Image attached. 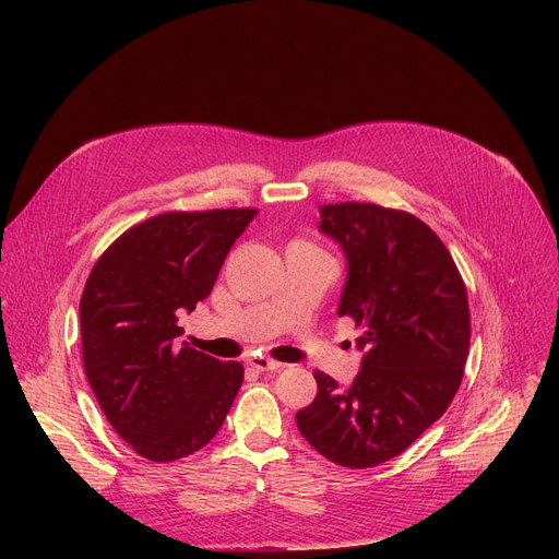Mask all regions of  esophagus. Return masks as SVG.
I'll use <instances>...</instances> for the list:
<instances>
[{"instance_id":"1","label":"esophagus","mask_w":559,"mask_h":559,"mask_svg":"<svg viewBox=\"0 0 559 559\" xmlns=\"http://www.w3.org/2000/svg\"><path fill=\"white\" fill-rule=\"evenodd\" d=\"M248 365L257 371H272V369L281 367V362H276L272 358H265V356H252V358H248Z\"/></svg>"}]
</instances>
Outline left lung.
Instances as JSON below:
<instances>
[{
    "instance_id": "left-lung-1",
    "label": "left lung",
    "mask_w": 559,
    "mask_h": 559,
    "mask_svg": "<svg viewBox=\"0 0 559 559\" xmlns=\"http://www.w3.org/2000/svg\"><path fill=\"white\" fill-rule=\"evenodd\" d=\"M318 229L345 254L338 316L362 328V362L349 386L316 371V397L296 427L328 460L369 468L401 455L451 405L471 341L466 287L414 214L334 203L321 207Z\"/></svg>"
}]
</instances>
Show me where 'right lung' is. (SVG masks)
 <instances>
[{
	"mask_svg": "<svg viewBox=\"0 0 559 559\" xmlns=\"http://www.w3.org/2000/svg\"><path fill=\"white\" fill-rule=\"evenodd\" d=\"M254 214L152 216L121 234L88 276L79 302L86 378L112 429L152 462L205 447L241 389V362L179 347L177 316L210 296Z\"/></svg>",
	"mask_w": 559,
	"mask_h": 559,
	"instance_id": "obj_1",
	"label": "right lung"
}]
</instances>
